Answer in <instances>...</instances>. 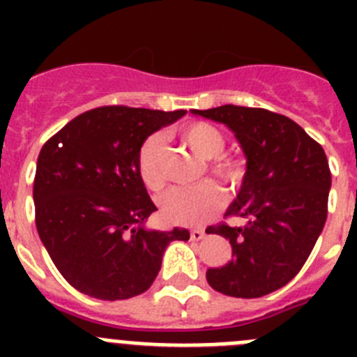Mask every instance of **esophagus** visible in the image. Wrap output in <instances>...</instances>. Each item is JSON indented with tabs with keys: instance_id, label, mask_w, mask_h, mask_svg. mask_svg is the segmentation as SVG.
Listing matches in <instances>:
<instances>
[{
	"instance_id": "obj_1",
	"label": "esophagus",
	"mask_w": 357,
	"mask_h": 357,
	"mask_svg": "<svg viewBox=\"0 0 357 357\" xmlns=\"http://www.w3.org/2000/svg\"><path fill=\"white\" fill-rule=\"evenodd\" d=\"M191 239H193V241H200L202 238H204V236H206V230H202V229H193L191 230Z\"/></svg>"
}]
</instances>
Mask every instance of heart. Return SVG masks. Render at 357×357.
Returning <instances> with one entry per match:
<instances>
[{
	"instance_id": "b5f03b06",
	"label": "heart",
	"mask_w": 357,
	"mask_h": 357,
	"mask_svg": "<svg viewBox=\"0 0 357 357\" xmlns=\"http://www.w3.org/2000/svg\"><path fill=\"white\" fill-rule=\"evenodd\" d=\"M181 137L200 159L207 160V169L232 191L245 181V166L234 157H223L225 135L214 125L197 121L182 128ZM137 172L141 181L151 191H160L168 181L164 164L162 137L151 134L144 139L137 155ZM225 204L223 189L213 181H204L189 188H175L160 198L164 218L175 225H202L214 216Z\"/></svg>"
}]
</instances>
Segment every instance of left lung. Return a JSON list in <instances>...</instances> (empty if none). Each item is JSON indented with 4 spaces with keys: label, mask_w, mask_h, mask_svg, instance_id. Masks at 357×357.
Returning <instances> with one entry per match:
<instances>
[{
    "label": "left lung",
    "mask_w": 357,
    "mask_h": 357,
    "mask_svg": "<svg viewBox=\"0 0 357 357\" xmlns=\"http://www.w3.org/2000/svg\"><path fill=\"white\" fill-rule=\"evenodd\" d=\"M234 132L247 172L227 216L247 225L211 227L229 239L232 259L206 273L211 288L259 298L301 272L327 220L331 169L326 151L301 125L266 109L222 105L191 110Z\"/></svg>",
    "instance_id": "obj_1"
}]
</instances>
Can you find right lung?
Instances as JSON below:
<instances>
[{
    "label": "right lung",
    "instance_id": "right-lung-1",
    "mask_svg": "<svg viewBox=\"0 0 357 357\" xmlns=\"http://www.w3.org/2000/svg\"><path fill=\"white\" fill-rule=\"evenodd\" d=\"M185 110L98 107L46 141L33 181L36 225L53 264L75 289L102 301L141 295L169 243L188 229L144 227L157 211L137 172L148 135Z\"/></svg>",
    "mask_w": 357,
    "mask_h": 357
}]
</instances>
